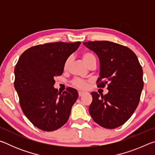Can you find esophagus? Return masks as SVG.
Segmentation results:
<instances>
[{"mask_svg": "<svg viewBox=\"0 0 155 155\" xmlns=\"http://www.w3.org/2000/svg\"><path fill=\"white\" fill-rule=\"evenodd\" d=\"M85 94V91H78V96H82L83 94Z\"/></svg>", "mask_w": 155, "mask_h": 155, "instance_id": "1", "label": "esophagus"}]
</instances>
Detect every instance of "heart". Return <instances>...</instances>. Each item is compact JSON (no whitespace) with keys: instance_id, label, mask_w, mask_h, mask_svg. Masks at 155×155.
Instances as JSON below:
<instances>
[{"instance_id":"obj_1","label":"heart","mask_w":155,"mask_h":155,"mask_svg":"<svg viewBox=\"0 0 155 155\" xmlns=\"http://www.w3.org/2000/svg\"><path fill=\"white\" fill-rule=\"evenodd\" d=\"M81 57H82L83 61L87 65L90 64L92 62H96L95 57H94V54H91V52H83ZM70 61H71V58H70V57H68V58L65 60L64 65V69L65 70H66L68 68V67H69V65L70 64ZM72 84L74 87H77L78 89H86L88 85V81L82 80V79H75L74 81H73Z\"/></svg>"}]
</instances>
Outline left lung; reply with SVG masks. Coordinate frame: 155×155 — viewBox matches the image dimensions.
Returning a JSON list of instances; mask_svg holds the SVG:
<instances>
[{
    "label": "left lung",
    "mask_w": 155,
    "mask_h": 155,
    "mask_svg": "<svg viewBox=\"0 0 155 155\" xmlns=\"http://www.w3.org/2000/svg\"><path fill=\"white\" fill-rule=\"evenodd\" d=\"M83 44L100 61L98 87L107 85L105 95L91 93L89 111L94 121L106 128L120 127L130 118L140 103L143 87V70L136 54L128 47L109 41Z\"/></svg>",
    "instance_id": "obj_1"
}]
</instances>
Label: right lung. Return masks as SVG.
Returning a JSON list of instances; mask_svg holds the SVG:
<instances>
[{
  "mask_svg": "<svg viewBox=\"0 0 155 155\" xmlns=\"http://www.w3.org/2000/svg\"><path fill=\"white\" fill-rule=\"evenodd\" d=\"M80 44V41L40 44L27 49L18 59L14 87L20 107L29 121L41 130H57L69 119L78 91L68 87L62 94L58 92L54 78L62 74L65 60Z\"/></svg>",
  "mask_w": 155,
  "mask_h": 155,
  "instance_id": "right-lung-1",
  "label": "right lung"
}]
</instances>
